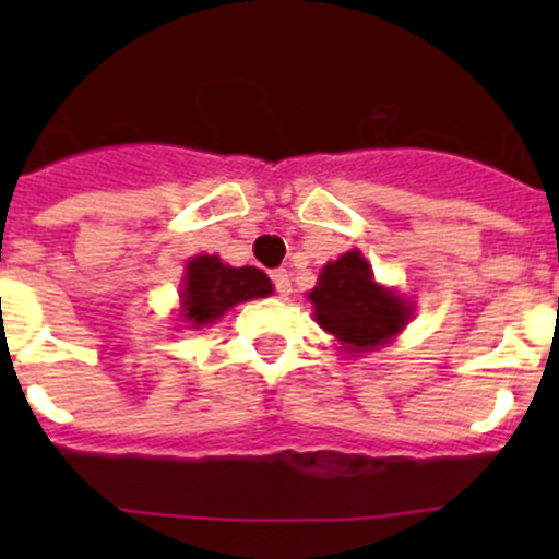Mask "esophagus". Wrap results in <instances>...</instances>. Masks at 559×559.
Wrapping results in <instances>:
<instances>
[{
    "label": "esophagus",
    "mask_w": 559,
    "mask_h": 559,
    "mask_svg": "<svg viewBox=\"0 0 559 559\" xmlns=\"http://www.w3.org/2000/svg\"><path fill=\"white\" fill-rule=\"evenodd\" d=\"M273 284H275V292H278L281 297L292 295V278H289V273H286V270H275Z\"/></svg>",
    "instance_id": "1"
}]
</instances>
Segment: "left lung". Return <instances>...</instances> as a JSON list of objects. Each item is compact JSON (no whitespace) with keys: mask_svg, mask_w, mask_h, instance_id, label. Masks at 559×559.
Here are the masks:
<instances>
[{"mask_svg":"<svg viewBox=\"0 0 559 559\" xmlns=\"http://www.w3.org/2000/svg\"><path fill=\"white\" fill-rule=\"evenodd\" d=\"M308 300L313 302L316 324L335 335L352 357L386 346L414 313V306L397 292L376 284L373 270L359 251L326 262Z\"/></svg>","mask_w":559,"mask_h":559,"instance_id":"obj_1","label":"left lung"}]
</instances>
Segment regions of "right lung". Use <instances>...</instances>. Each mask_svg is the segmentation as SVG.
<instances>
[{
  "label": "right lung",
  "instance_id": "obj_1",
  "mask_svg": "<svg viewBox=\"0 0 559 559\" xmlns=\"http://www.w3.org/2000/svg\"><path fill=\"white\" fill-rule=\"evenodd\" d=\"M273 295V284L259 267H229L218 257L200 253L186 262L180 286V316L194 330L222 319L238 302Z\"/></svg>",
  "mask_w": 559,
  "mask_h": 559
}]
</instances>
